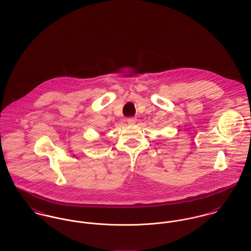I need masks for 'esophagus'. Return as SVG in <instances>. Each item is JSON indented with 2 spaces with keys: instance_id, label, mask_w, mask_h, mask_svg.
Masks as SVG:
<instances>
[{
  "instance_id": "1",
  "label": "esophagus",
  "mask_w": 251,
  "mask_h": 251,
  "mask_svg": "<svg viewBox=\"0 0 251 251\" xmlns=\"http://www.w3.org/2000/svg\"><path fill=\"white\" fill-rule=\"evenodd\" d=\"M127 123L130 125H135L137 123V118L136 117H130L127 119Z\"/></svg>"
}]
</instances>
